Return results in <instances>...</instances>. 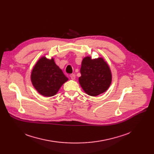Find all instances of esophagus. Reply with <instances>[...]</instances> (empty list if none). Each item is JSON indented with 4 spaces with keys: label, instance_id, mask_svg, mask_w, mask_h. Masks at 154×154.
Listing matches in <instances>:
<instances>
[{
    "label": "esophagus",
    "instance_id": "esophagus-1",
    "mask_svg": "<svg viewBox=\"0 0 154 154\" xmlns=\"http://www.w3.org/2000/svg\"><path fill=\"white\" fill-rule=\"evenodd\" d=\"M70 79H71L72 80H75V75L74 74H71V75H70Z\"/></svg>",
    "mask_w": 154,
    "mask_h": 154
}]
</instances>
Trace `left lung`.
Returning a JSON list of instances; mask_svg holds the SVG:
<instances>
[{
    "label": "left lung",
    "mask_w": 154,
    "mask_h": 154,
    "mask_svg": "<svg viewBox=\"0 0 154 154\" xmlns=\"http://www.w3.org/2000/svg\"><path fill=\"white\" fill-rule=\"evenodd\" d=\"M79 84L88 95L95 97L106 92L112 83V75L107 62L102 57L92 59L87 56L82 61Z\"/></svg>",
    "instance_id": "1"
}]
</instances>
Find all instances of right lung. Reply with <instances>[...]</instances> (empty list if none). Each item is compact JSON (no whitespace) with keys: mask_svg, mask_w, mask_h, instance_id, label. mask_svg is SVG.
<instances>
[{"mask_svg":"<svg viewBox=\"0 0 154 154\" xmlns=\"http://www.w3.org/2000/svg\"><path fill=\"white\" fill-rule=\"evenodd\" d=\"M30 80L35 90L47 97L57 94L62 85L68 80L62 70L57 66L54 59L42 56L32 70Z\"/></svg>","mask_w":154,"mask_h":154,"instance_id":"1","label":"right lung"}]
</instances>
